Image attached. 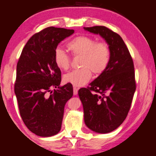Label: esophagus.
<instances>
[{"instance_id": "34e87169", "label": "esophagus", "mask_w": 156, "mask_h": 156, "mask_svg": "<svg viewBox=\"0 0 156 156\" xmlns=\"http://www.w3.org/2000/svg\"><path fill=\"white\" fill-rule=\"evenodd\" d=\"M78 89L77 88V87H73V94H74V95H76V94H78Z\"/></svg>"}]
</instances>
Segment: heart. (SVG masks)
<instances>
[{"instance_id":"b5f03b06","label":"heart","mask_w":156,"mask_h":156,"mask_svg":"<svg viewBox=\"0 0 156 156\" xmlns=\"http://www.w3.org/2000/svg\"><path fill=\"white\" fill-rule=\"evenodd\" d=\"M67 47L74 56H80L79 69L65 74L64 83H71L77 87H82L90 80L92 72L100 76L108 68L111 59V52L108 44L104 42H96L94 39L86 36H79L69 41ZM53 60L61 70H67L70 65V59L61 48L55 50Z\"/></svg>"}]
</instances>
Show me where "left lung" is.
I'll return each instance as SVG.
<instances>
[{
  "instance_id": "1",
  "label": "left lung",
  "mask_w": 156,
  "mask_h": 156,
  "mask_svg": "<svg viewBox=\"0 0 156 156\" xmlns=\"http://www.w3.org/2000/svg\"><path fill=\"white\" fill-rule=\"evenodd\" d=\"M99 34L108 44L110 63L87 88L78 90L83 108L84 122L92 131L108 133L117 129L129 112L136 91L133 62L119 34L105 26L83 27Z\"/></svg>"
}]
</instances>
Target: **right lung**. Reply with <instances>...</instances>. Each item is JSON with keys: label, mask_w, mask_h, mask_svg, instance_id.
<instances>
[{"label": "right lung", "mask_w": 156, "mask_h": 156, "mask_svg": "<svg viewBox=\"0 0 156 156\" xmlns=\"http://www.w3.org/2000/svg\"><path fill=\"white\" fill-rule=\"evenodd\" d=\"M73 33L63 28H44L29 39L17 62L15 93L20 114L27 128L39 136L60 131L64 105L73 95L70 83L60 86L62 73L53 60L58 44Z\"/></svg>", "instance_id": "add662e5"}]
</instances>
